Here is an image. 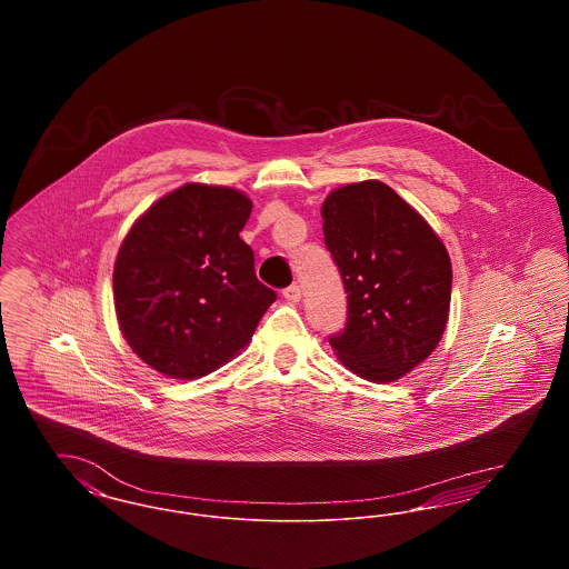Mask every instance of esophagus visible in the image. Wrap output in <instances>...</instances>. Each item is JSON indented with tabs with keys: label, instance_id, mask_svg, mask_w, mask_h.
<instances>
[{
	"label": "esophagus",
	"instance_id": "esophagus-1",
	"mask_svg": "<svg viewBox=\"0 0 569 569\" xmlns=\"http://www.w3.org/2000/svg\"><path fill=\"white\" fill-rule=\"evenodd\" d=\"M283 298L290 300V302H298L300 300V288L298 286H290L283 290Z\"/></svg>",
	"mask_w": 569,
	"mask_h": 569
}]
</instances>
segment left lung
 <instances>
[{
  "instance_id": "left-lung-1",
  "label": "left lung",
  "mask_w": 569,
  "mask_h": 569,
  "mask_svg": "<svg viewBox=\"0 0 569 569\" xmlns=\"http://www.w3.org/2000/svg\"><path fill=\"white\" fill-rule=\"evenodd\" d=\"M325 243L348 292V325L330 337L362 379H401L433 353L448 325L452 264L427 219L369 179L330 191Z\"/></svg>"
}]
</instances>
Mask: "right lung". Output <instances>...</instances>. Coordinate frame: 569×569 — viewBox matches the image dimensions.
<instances>
[{"label":"right lung","mask_w":569,"mask_h":569,"mask_svg":"<svg viewBox=\"0 0 569 569\" xmlns=\"http://www.w3.org/2000/svg\"><path fill=\"white\" fill-rule=\"evenodd\" d=\"M249 213L243 191L186 183L138 217L119 247L117 322L166 378H202L230 362L277 298L239 237Z\"/></svg>","instance_id":"add662e5"}]
</instances>
